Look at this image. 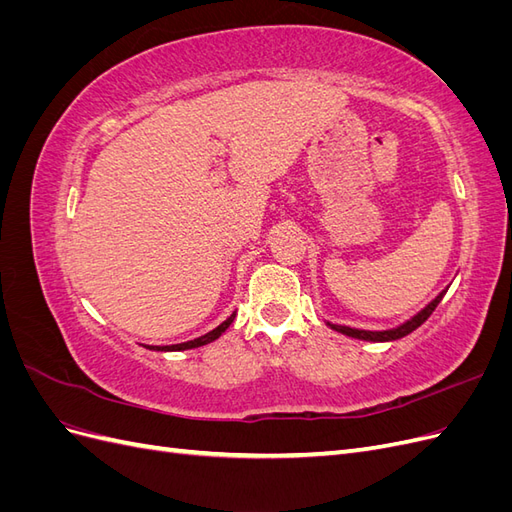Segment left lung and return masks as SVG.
I'll return each mask as SVG.
<instances>
[{"label": "left lung", "instance_id": "1", "mask_svg": "<svg viewBox=\"0 0 512 512\" xmlns=\"http://www.w3.org/2000/svg\"><path fill=\"white\" fill-rule=\"evenodd\" d=\"M444 294H446V290L440 292L438 297L433 299V301L423 309V312H418L414 318H410L408 322L401 324V327L391 329V331H361V329H352V327H342V324H331V329H335V331H339V333H344V335H348V337L365 339V342H389V339H399V337H404V335L412 333L414 329L421 327V324L433 314V309L438 307V303L442 301Z\"/></svg>", "mask_w": 512, "mask_h": 512}]
</instances>
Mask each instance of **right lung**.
Segmentation results:
<instances>
[{"instance_id": "add662e5", "label": "right lung", "mask_w": 512, "mask_h": 512, "mask_svg": "<svg viewBox=\"0 0 512 512\" xmlns=\"http://www.w3.org/2000/svg\"><path fill=\"white\" fill-rule=\"evenodd\" d=\"M235 320V314H232L228 320H224L218 329H213V331H209L207 335H203V337H196V339H192V342H183V344H175V346H147L149 350H190V348H198V346H205V344H209V342H213V339H218L228 327H230V322Z\"/></svg>"}]
</instances>
